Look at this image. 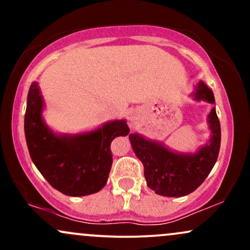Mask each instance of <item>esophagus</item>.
Returning a JSON list of instances; mask_svg holds the SVG:
<instances>
[{"mask_svg": "<svg viewBox=\"0 0 250 250\" xmlns=\"http://www.w3.org/2000/svg\"><path fill=\"white\" fill-rule=\"evenodd\" d=\"M131 122H133V125H137V117L136 116H134L133 119H131Z\"/></svg>", "mask_w": 250, "mask_h": 250, "instance_id": "1", "label": "esophagus"}]
</instances>
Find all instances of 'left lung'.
<instances>
[{
  "label": "left lung",
  "mask_w": 250,
  "mask_h": 250,
  "mask_svg": "<svg viewBox=\"0 0 250 250\" xmlns=\"http://www.w3.org/2000/svg\"><path fill=\"white\" fill-rule=\"evenodd\" d=\"M195 97L214 103V94L203 82L199 83ZM211 129L210 143L195 155H179L156 142L130 134L131 147L145 167L147 186L162 196L180 197L193 193L202 185L213 169L221 145V125L216 110L208 116Z\"/></svg>",
  "instance_id": "left-lung-1"
}]
</instances>
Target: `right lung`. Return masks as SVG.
I'll list each match as a JSON object with an SVG mask.
<instances>
[{"mask_svg":"<svg viewBox=\"0 0 250 250\" xmlns=\"http://www.w3.org/2000/svg\"><path fill=\"white\" fill-rule=\"evenodd\" d=\"M42 97L37 83L30 85L24 133L33 162L51 187L69 196L97 193L107 183L113 163L110 143L129 134L125 120L108 122L93 133L56 136L42 121Z\"/></svg>","mask_w":250,"mask_h":250,"instance_id":"add662e5","label":"right lung"}]
</instances>
